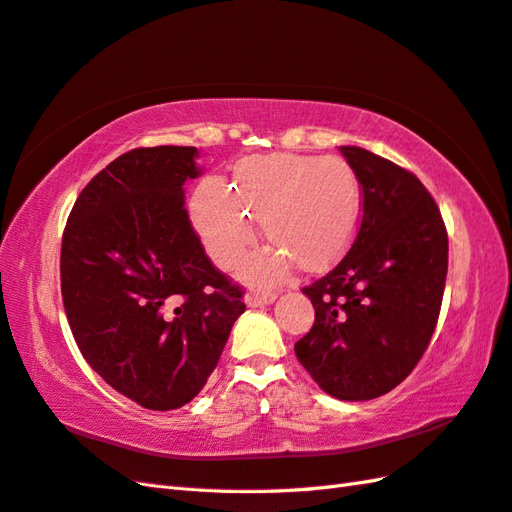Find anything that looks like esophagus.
I'll list each match as a JSON object with an SVG mask.
<instances>
[{
    "instance_id": "34e87169",
    "label": "esophagus",
    "mask_w": 512,
    "mask_h": 512,
    "mask_svg": "<svg viewBox=\"0 0 512 512\" xmlns=\"http://www.w3.org/2000/svg\"><path fill=\"white\" fill-rule=\"evenodd\" d=\"M275 299H277L275 292H248L244 296V303L248 307H264V305L275 303Z\"/></svg>"
}]
</instances>
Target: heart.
I'll return each mask as SVG.
<instances>
[{
    "label": "heart",
    "mask_w": 512,
    "mask_h": 512,
    "mask_svg": "<svg viewBox=\"0 0 512 512\" xmlns=\"http://www.w3.org/2000/svg\"><path fill=\"white\" fill-rule=\"evenodd\" d=\"M362 209V183L347 161L294 152L242 159L229 187L218 178H205L189 202L202 248L224 270L255 242L253 218L303 270L327 268L349 251ZM284 254L261 253L246 266V279H281L288 268Z\"/></svg>",
    "instance_id": "obj_1"
}]
</instances>
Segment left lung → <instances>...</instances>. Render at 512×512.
<instances>
[{"label":"left lung","mask_w":512,"mask_h":512,"mask_svg":"<svg viewBox=\"0 0 512 512\" xmlns=\"http://www.w3.org/2000/svg\"><path fill=\"white\" fill-rule=\"evenodd\" d=\"M340 152L362 183V224L340 264L303 288L316 320L294 353L327 395L368 401L399 386L430 344L447 277V231L412 172L358 146Z\"/></svg>","instance_id":"obj_1"}]
</instances>
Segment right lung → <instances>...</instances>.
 I'll list each match as a JSON object with an SVG mask.
<instances>
[{
	"label": "right lung",
	"instance_id": "obj_1",
	"mask_svg": "<svg viewBox=\"0 0 512 512\" xmlns=\"http://www.w3.org/2000/svg\"><path fill=\"white\" fill-rule=\"evenodd\" d=\"M196 159L192 146L122 154L82 189L63 235L61 290L78 349L148 410L198 395L246 310L187 216Z\"/></svg>",
	"mask_w": 512,
	"mask_h": 512
}]
</instances>
